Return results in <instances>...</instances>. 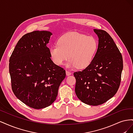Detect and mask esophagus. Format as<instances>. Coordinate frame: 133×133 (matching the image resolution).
Here are the masks:
<instances>
[{
	"label": "esophagus",
	"instance_id": "34e87169",
	"mask_svg": "<svg viewBox=\"0 0 133 133\" xmlns=\"http://www.w3.org/2000/svg\"><path fill=\"white\" fill-rule=\"evenodd\" d=\"M66 75H67V76H69V75H71V72H70L69 71H68V70H66Z\"/></svg>",
	"mask_w": 133,
	"mask_h": 133
}]
</instances>
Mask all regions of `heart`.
Segmentation results:
<instances>
[{
	"instance_id": "obj_1",
	"label": "heart",
	"mask_w": 133,
	"mask_h": 133,
	"mask_svg": "<svg viewBox=\"0 0 133 133\" xmlns=\"http://www.w3.org/2000/svg\"><path fill=\"white\" fill-rule=\"evenodd\" d=\"M98 47V41L94 37L71 32L60 37L58 45L50 47L49 55L56 65H63L69 57L66 64L68 68L84 69L92 63Z\"/></svg>"
}]
</instances>
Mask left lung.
<instances>
[{
  "label": "left lung",
  "instance_id": "left-lung-1",
  "mask_svg": "<svg viewBox=\"0 0 133 133\" xmlns=\"http://www.w3.org/2000/svg\"><path fill=\"white\" fill-rule=\"evenodd\" d=\"M99 38L98 50L90 65L76 71L75 94L79 100L90 105L107 102L117 92L123 69L122 54L107 31L94 29Z\"/></svg>",
  "mask_w": 133,
  "mask_h": 133
}]
</instances>
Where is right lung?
Masks as SVG:
<instances>
[{
    "instance_id": "right-lung-1",
    "label": "right lung",
    "mask_w": 133,
    "mask_h": 133,
    "mask_svg": "<svg viewBox=\"0 0 133 133\" xmlns=\"http://www.w3.org/2000/svg\"><path fill=\"white\" fill-rule=\"evenodd\" d=\"M51 35L48 31L24 35L9 59L12 90L21 102L35 109L55 101L66 75L65 70L51 60L46 44Z\"/></svg>"
}]
</instances>
